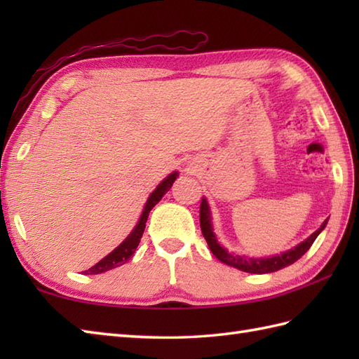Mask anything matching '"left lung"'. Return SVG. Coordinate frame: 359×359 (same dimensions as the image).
I'll return each instance as SVG.
<instances>
[{
    "label": "left lung",
    "mask_w": 359,
    "mask_h": 359,
    "mask_svg": "<svg viewBox=\"0 0 359 359\" xmlns=\"http://www.w3.org/2000/svg\"><path fill=\"white\" fill-rule=\"evenodd\" d=\"M201 230L205 241H207L210 250L212 251L220 262H224L226 265H231L234 269H239L242 271L247 273H257V274H264V273H273L278 271L280 269H285V266L294 264L297 259H301L304 255L307 253L309 248L311 247V243L315 242L318 238V234L321 233L325 225L327 220L321 225V228L310 236L309 239L301 242L299 245L294 247L293 250H288L285 253H282L279 256H273V257H265V259H255V257H245V256H238V255H231L228 253L225 248L219 245V242L216 239L215 233H212V226H211V217H210V208L207 201L202 197L201 202Z\"/></svg>",
    "instance_id": "8db88e82"
}]
</instances>
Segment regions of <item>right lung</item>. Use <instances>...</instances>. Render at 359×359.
<instances>
[{
    "label": "right lung",
    "instance_id": "add662e5",
    "mask_svg": "<svg viewBox=\"0 0 359 359\" xmlns=\"http://www.w3.org/2000/svg\"><path fill=\"white\" fill-rule=\"evenodd\" d=\"M175 177H177V172L170 174V175H168V177L162 182V184H160V185L154 189V193H152V194L149 196V199H148L147 205H144V210H143V212H142L139 224H137V226L134 228V231L128 236L126 241L121 242L120 245L112 251V253H109L108 256L103 257L100 262L95 264V265L93 266V269L86 270L85 274L104 273V271H108V270L116 269V266L123 265L125 262L129 261V257H131V256L134 255L135 248L139 247L140 239H142L143 231H144V226H147V220H148L149 211H151L152 208H154V205H156L160 199H162V197H163L168 191H170V188L172 187Z\"/></svg>",
    "mask_w": 359,
    "mask_h": 359
}]
</instances>
